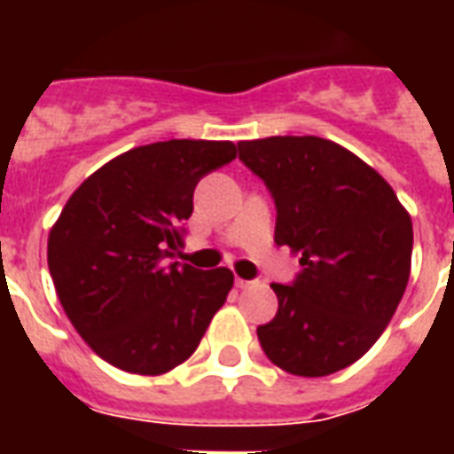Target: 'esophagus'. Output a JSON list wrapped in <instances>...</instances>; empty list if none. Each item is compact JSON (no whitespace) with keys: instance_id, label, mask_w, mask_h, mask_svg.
<instances>
[{"instance_id":"esophagus-1","label":"esophagus","mask_w":454,"mask_h":454,"mask_svg":"<svg viewBox=\"0 0 454 454\" xmlns=\"http://www.w3.org/2000/svg\"><path fill=\"white\" fill-rule=\"evenodd\" d=\"M255 285L253 279H240V277H236V286L238 289H250V286Z\"/></svg>"}]
</instances>
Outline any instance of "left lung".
<instances>
[{"label": "left lung", "mask_w": 454, "mask_h": 454, "mask_svg": "<svg viewBox=\"0 0 454 454\" xmlns=\"http://www.w3.org/2000/svg\"><path fill=\"white\" fill-rule=\"evenodd\" d=\"M238 158L275 199V243L301 255L272 285L275 318L257 328L277 367L325 377L360 360L399 306L413 228L380 172L333 140L272 136L238 143Z\"/></svg>", "instance_id": "obj_1"}]
</instances>
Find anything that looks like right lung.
<instances>
[{"label":"right lung","instance_id":"obj_1","mask_svg":"<svg viewBox=\"0 0 454 454\" xmlns=\"http://www.w3.org/2000/svg\"><path fill=\"white\" fill-rule=\"evenodd\" d=\"M236 158L231 140H162L106 162L67 199L48 270L74 331L102 360L162 374L197 350L233 272L169 262L199 179Z\"/></svg>","mask_w":454,"mask_h":454}]
</instances>
